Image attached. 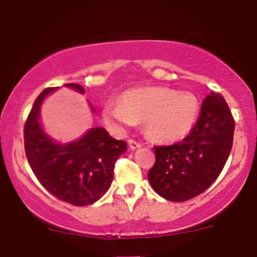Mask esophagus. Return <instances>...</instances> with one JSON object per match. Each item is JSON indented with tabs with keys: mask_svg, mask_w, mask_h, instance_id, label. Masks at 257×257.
Instances as JSON below:
<instances>
[{
	"mask_svg": "<svg viewBox=\"0 0 257 257\" xmlns=\"http://www.w3.org/2000/svg\"><path fill=\"white\" fill-rule=\"evenodd\" d=\"M128 144H129V147H131L132 150H137V149H140V147H141V144L138 143V141L133 140V139H131V140L128 141Z\"/></svg>",
	"mask_w": 257,
	"mask_h": 257,
	"instance_id": "obj_1",
	"label": "esophagus"
}]
</instances>
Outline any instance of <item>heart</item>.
<instances>
[{
	"label": "heart",
	"instance_id": "1",
	"mask_svg": "<svg viewBox=\"0 0 257 257\" xmlns=\"http://www.w3.org/2000/svg\"><path fill=\"white\" fill-rule=\"evenodd\" d=\"M199 101L194 94L167 87L131 89L122 102L110 101L104 107L108 123L123 129L146 122V133L152 140L172 144L187 137L196 124Z\"/></svg>",
	"mask_w": 257,
	"mask_h": 257
}]
</instances>
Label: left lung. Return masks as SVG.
<instances>
[{
    "instance_id": "8db88e82",
    "label": "left lung",
    "mask_w": 257,
    "mask_h": 257,
    "mask_svg": "<svg viewBox=\"0 0 257 257\" xmlns=\"http://www.w3.org/2000/svg\"><path fill=\"white\" fill-rule=\"evenodd\" d=\"M234 119L225 99L211 91L199 118L181 143L155 147L147 178L164 199L185 202L203 193L222 172L232 150Z\"/></svg>"
}]
</instances>
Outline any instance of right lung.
<instances>
[{
	"label": "right lung",
	"instance_id": "obj_1",
	"mask_svg": "<svg viewBox=\"0 0 257 257\" xmlns=\"http://www.w3.org/2000/svg\"><path fill=\"white\" fill-rule=\"evenodd\" d=\"M64 87L85 93L76 83ZM57 89L47 88L35 100L24 128L26 158L38 181L53 196L72 205L93 204L110 188L114 163L126 151V143L110 137L102 126L88 129L66 144L49 137L41 124V106ZM90 108L96 113L91 105Z\"/></svg>",
	"mask_w": 257,
	"mask_h": 257
}]
</instances>
